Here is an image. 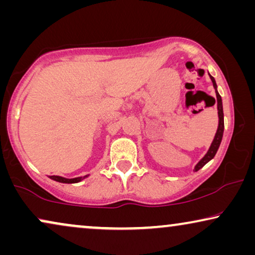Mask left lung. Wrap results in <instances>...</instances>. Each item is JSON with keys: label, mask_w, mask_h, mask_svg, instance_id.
<instances>
[{"label": "left lung", "mask_w": 255, "mask_h": 255, "mask_svg": "<svg viewBox=\"0 0 255 255\" xmlns=\"http://www.w3.org/2000/svg\"><path fill=\"white\" fill-rule=\"evenodd\" d=\"M209 76H210L212 85H214V88L216 90V97H217V109H218V118H219L218 128H217V132H216V134H215L214 140H212V142H211L210 148H209V151L207 152V154H205L203 158H202L200 161H198L197 165L195 166V172H197V170L201 169L202 167L205 165V163H208L211 159H214V156L216 155V153H217V151H218L219 145H221V142H222L223 132H224V114H223L222 97H221V95H219V93L217 92V85H216L215 79L212 78L210 74H209Z\"/></svg>", "instance_id": "8db88e82"}]
</instances>
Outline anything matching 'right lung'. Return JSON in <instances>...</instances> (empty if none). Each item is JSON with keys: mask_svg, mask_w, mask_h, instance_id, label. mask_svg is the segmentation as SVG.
<instances>
[{"mask_svg": "<svg viewBox=\"0 0 255 255\" xmlns=\"http://www.w3.org/2000/svg\"><path fill=\"white\" fill-rule=\"evenodd\" d=\"M86 176H80V177H74V179H66V177H62V176H57V175H52L50 176V179L57 181V182H61V183H78L80 181H82L83 179H86Z\"/></svg>", "mask_w": 255, "mask_h": 255, "instance_id": "obj_1", "label": "right lung"}]
</instances>
